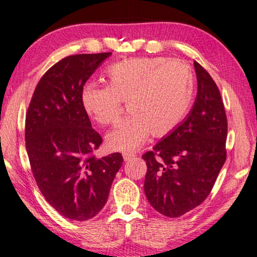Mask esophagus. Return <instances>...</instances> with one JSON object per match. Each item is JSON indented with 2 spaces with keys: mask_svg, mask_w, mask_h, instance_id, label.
<instances>
[{
  "mask_svg": "<svg viewBox=\"0 0 257 257\" xmlns=\"http://www.w3.org/2000/svg\"><path fill=\"white\" fill-rule=\"evenodd\" d=\"M134 157H136V155H134V154H123V158H124L125 162L131 161V159H133Z\"/></svg>",
  "mask_w": 257,
  "mask_h": 257,
  "instance_id": "obj_1",
  "label": "esophagus"
}]
</instances>
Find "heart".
<instances>
[{"instance_id": "b5f03b06", "label": "heart", "mask_w": 257, "mask_h": 257, "mask_svg": "<svg viewBox=\"0 0 257 257\" xmlns=\"http://www.w3.org/2000/svg\"><path fill=\"white\" fill-rule=\"evenodd\" d=\"M107 85L87 84L81 94L83 109L100 125L119 120L121 102H128V118L106 137L110 150L132 153L148 137L167 136L190 106L193 75L184 62L164 58H138L117 62L108 69Z\"/></svg>"}]
</instances>
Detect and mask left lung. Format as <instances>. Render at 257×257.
<instances>
[{
	"mask_svg": "<svg viewBox=\"0 0 257 257\" xmlns=\"http://www.w3.org/2000/svg\"><path fill=\"white\" fill-rule=\"evenodd\" d=\"M197 96L186 118L142 155L145 192L167 217H179L207 198L226 159L228 119L220 90L211 75L193 62Z\"/></svg>",
	"mask_w": 257,
	"mask_h": 257,
	"instance_id": "1",
	"label": "left lung"
}]
</instances>
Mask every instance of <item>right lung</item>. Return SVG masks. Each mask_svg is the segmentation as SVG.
Returning a JSON list of instances; mask_svg holds the SVG:
<instances>
[{
	"label": "right lung",
	"instance_id": "add662e5",
	"mask_svg": "<svg viewBox=\"0 0 257 257\" xmlns=\"http://www.w3.org/2000/svg\"><path fill=\"white\" fill-rule=\"evenodd\" d=\"M111 52L74 54L42 76L26 112L29 164L45 200L73 221L94 217L107 203L123 156L96 158L102 138L81 102L82 90Z\"/></svg>",
	"mask_w": 257,
	"mask_h": 257
}]
</instances>
